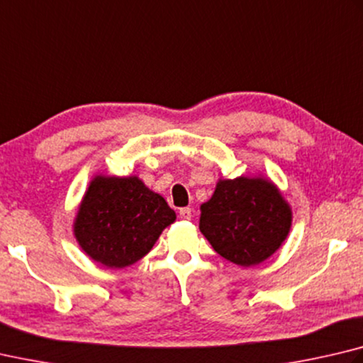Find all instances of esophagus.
Wrapping results in <instances>:
<instances>
[{
    "label": "esophagus",
    "instance_id": "34e87169",
    "mask_svg": "<svg viewBox=\"0 0 363 363\" xmlns=\"http://www.w3.org/2000/svg\"><path fill=\"white\" fill-rule=\"evenodd\" d=\"M179 217L182 220H190L192 219V209L190 208H181L179 209Z\"/></svg>",
    "mask_w": 363,
    "mask_h": 363
}]
</instances>
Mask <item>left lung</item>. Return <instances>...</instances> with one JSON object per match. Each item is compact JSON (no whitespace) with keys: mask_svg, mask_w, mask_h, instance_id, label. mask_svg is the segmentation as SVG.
Here are the masks:
<instances>
[{"mask_svg":"<svg viewBox=\"0 0 363 363\" xmlns=\"http://www.w3.org/2000/svg\"><path fill=\"white\" fill-rule=\"evenodd\" d=\"M200 211L204 238L223 259L245 268L272 257L292 227L291 204L263 176L219 179Z\"/></svg>","mask_w":363,"mask_h":363,"instance_id":"left-lung-1","label":"left lung"}]
</instances>
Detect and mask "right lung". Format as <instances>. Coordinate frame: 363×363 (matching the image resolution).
I'll list each match as a JSON object with an SVG mask.
<instances>
[{"label":"right lung","mask_w":363,"mask_h":363,"mask_svg":"<svg viewBox=\"0 0 363 363\" xmlns=\"http://www.w3.org/2000/svg\"><path fill=\"white\" fill-rule=\"evenodd\" d=\"M176 213L138 176L96 174L77 208L72 232L91 260L125 268L141 260Z\"/></svg>","instance_id":"right-lung-1"}]
</instances>
